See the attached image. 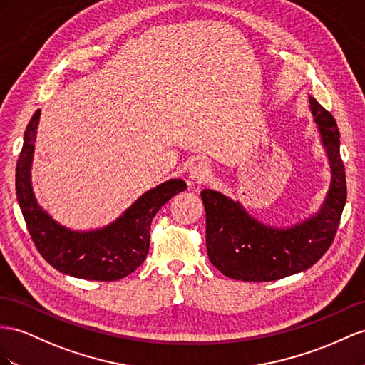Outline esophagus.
I'll return each mask as SVG.
<instances>
[{
	"instance_id": "34e87169",
	"label": "esophagus",
	"mask_w": 365,
	"mask_h": 365,
	"mask_svg": "<svg viewBox=\"0 0 365 365\" xmlns=\"http://www.w3.org/2000/svg\"><path fill=\"white\" fill-rule=\"evenodd\" d=\"M210 177H211V170L208 168V165L197 163V165L191 166V170H190L191 183H205L210 180Z\"/></svg>"
}]
</instances>
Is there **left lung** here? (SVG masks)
Listing matches in <instances>:
<instances>
[{"mask_svg":"<svg viewBox=\"0 0 365 365\" xmlns=\"http://www.w3.org/2000/svg\"><path fill=\"white\" fill-rule=\"evenodd\" d=\"M310 110L329 158L331 180L317 212L296 225L279 228L259 222L219 191L200 192L207 212V250L211 264L227 277L269 282L305 272L330 248L347 200L345 170L339 153V129L314 97Z\"/></svg>","mask_w":365,"mask_h":365,"instance_id":"1","label":"left lung"}]
</instances>
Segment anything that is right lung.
<instances>
[{
	"label": "right lung",
	"instance_id": "obj_1",
	"mask_svg": "<svg viewBox=\"0 0 365 365\" xmlns=\"http://www.w3.org/2000/svg\"><path fill=\"white\" fill-rule=\"evenodd\" d=\"M41 110L31 118L16 162V200L36 250L60 273L88 280H118L143 264L149 250V228L157 211L173 195L186 190L182 179H170L151 188L109 225L76 231L60 225L35 199L32 160Z\"/></svg>",
	"mask_w": 365,
	"mask_h": 365
}]
</instances>
